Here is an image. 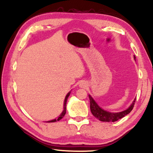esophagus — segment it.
I'll return each mask as SVG.
<instances>
[{
  "instance_id": "1",
  "label": "esophagus",
  "mask_w": 153,
  "mask_h": 153,
  "mask_svg": "<svg viewBox=\"0 0 153 153\" xmlns=\"http://www.w3.org/2000/svg\"><path fill=\"white\" fill-rule=\"evenodd\" d=\"M84 84H85V83H81V86L84 87V86H85V85H84Z\"/></svg>"
}]
</instances>
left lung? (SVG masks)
<instances>
[{
	"instance_id": "8db88e82",
	"label": "left lung",
	"mask_w": 153,
	"mask_h": 153,
	"mask_svg": "<svg viewBox=\"0 0 153 153\" xmlns=\"http://www.w3.org/2000/svg\"><path fill=\"white\" fill-rule=\"evenodd\" d=\"M135 59V56H134ZM90 99V107H91V113L93 114L94 116L98 120L102 122H115L120 120V118H123V117L126 116L128 114H129L133 109L134 105L136 99L134 100L132 104H131L130 106L127 108V109L123 111L118 112V113H111L106 111H104L102 109L101 107L98 106V104L96 103L95 100L93 99V97L91 95H89Z\"/></svg>"
}]
</instances>
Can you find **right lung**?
Wrapping results in <instances>:
<instances>
[{
    "label": "right lung",
    "instance_id": "1",
    "mask_svg": "<svg viewBox=\"0 0 153 153\" xmlns=\"http://www.w3.org/2000/svg\"><path fill=\"white\" fill-rule=\"evenodd\" d=\"M70 93H71V92H69V93H68V95H66L65 98V101H64V108H63V111H62V114L60 115L59 117H58V118L57 119H54V120L48 121V123L56 122V121H57V120H58V121L60 120V119H62V118H63L64 116H65V114H66V104H67V100H68V97H69V96H70Z\"/></svg>",
    "mask_w": 153,
    "mask_h": 153
}]
</instances>
